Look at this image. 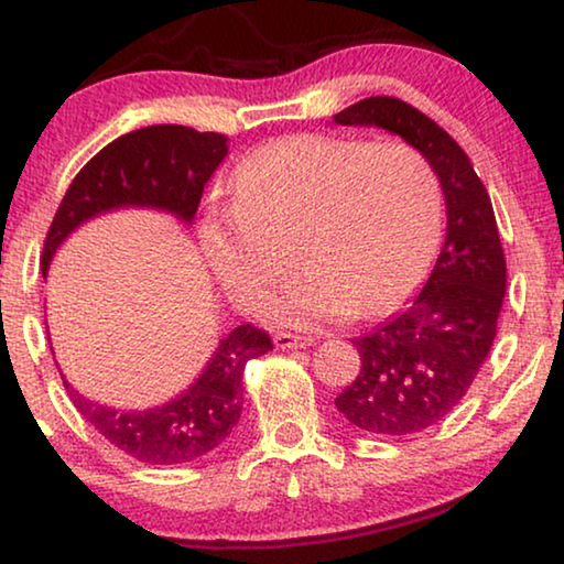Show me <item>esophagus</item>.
<instances>
[{
	"label": "esophagus",
	"instance_id": "34e87169",
	"mask_svg": "<svg viewBox=\"0 0 564 564\" xmlns=\"http://www.w3.org/2000/svg\"><path fill=\"white\" fill-rule=\"evenodd\" d=\"M273 344L275 348H285V351H291V348H308L314 344V338L311 336H299V334H275L273 336Z\"/></svg>",
	"mask_w": 564,
	"mask_h": 564
}]
</instances>
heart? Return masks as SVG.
<instances>
[{
  "mask_svg": "<svg viewBox=\"0 0 564 564\" xmlns=\"http://www.w3.org/2000/svg\"><path fill=\"white\" fill-rule=\"evenodd\" d=\"M440 218V177L409 142L291 132L240 160L230 203L205 210L200 243L246 308L281 279L289 246L301 273L268 314L314 326L404 301L432 261Z\"/></svg>",
  "mask_w": 564,
  "mask_h": 564,
  "instance_id": "b5f03b06",
  "label": "heart"
}]
</instances>
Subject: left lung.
I'll return each instance as SVG.
<instances>
[{"mask_svg": "<svg viewBox=\"0 0 564 564\" xmlns=\"http://www.w3.org/2000/svg\"><path fill=\"white\" fill-rule=\"evenodd\" d=\"M377 124L429 158L446 200V238L434 271L397 318L356 338L361 369L336 397L351 426L409 436L440 424L467 394L497 336L507 263L485 183L449 132L399 97H366L334 115Z\"/></svg>", "mask_w": 564, "mask_h": 564, "instance_id": "left-lung-1", "label": "left lung"}]
</instances>
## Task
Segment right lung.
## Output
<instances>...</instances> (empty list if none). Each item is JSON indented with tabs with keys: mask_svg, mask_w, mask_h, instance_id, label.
<instances>
[{
	"mask_svg": "<svg viewBox=\"0 0 564 564\" xmlns=\"http://www.w3.org/2000/svg\"><path fill=\"white\" fill-rule=\"evenodd\" d=\"M228 155V138L198 132L185 124H153L128 132L102 148L69 183L44 238L42 273L57 246L79 223L97 213L148 205L175 213L191 223L203 187ZM273 351L271 336L253 324L238 326L223 338L200 379L181 397L148 411H118L65 383L69 399L107 442L145 464H187L228 440L243 409V371L250 359Z\"/></svg>",
	"mask_w": 564,
	"mask_h": 564,
	"instance_id": "right-lung-1",
	"label": "right lung"
}]
</instances>
